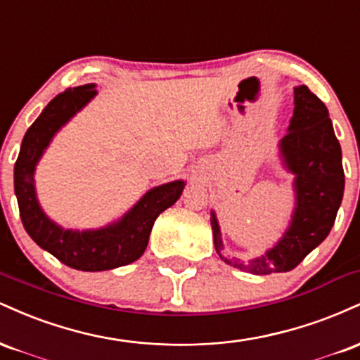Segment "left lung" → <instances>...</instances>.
<instances>
[{"label": "left lung", "mask_w": 360, "mask_h": 360, "mask_svg": "<svg viewBox=\"0 0 360 360\" xmlns=\"http://www.w3.org/2000/svg\"><path fill=\"white\" fill-rule=\"evenodd\" d=\"M283 166L295 174V212L281 240L250 260L226 255L220 225L212 212L214 250L223 262L255 276L288 272L328 237L344 196L342 148L328 110L308 86L295 88V111L288 134L279 142Z\"/></svg>", "instance_id": "obj_1"}]
</instances>
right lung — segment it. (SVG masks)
<instances>
[{
	"label": "right lung",
	"instance_id": "obj_1",
	"mask_svg": "<svg viewBox=\"0 0 360 360\" xmlns=\"http://www.w3.org/2000/svg\"><path fill=\"white\" fill-rule=\"evenodd\" d=\"M96 84L69 88L45 106L25 134L15 162V194L22 223L32 240L62 264L96 272L127 266L147 249L152 226L160 213L179 200L184 181L152 188L118 221L98 230H69L52 221L40 208L35 193V167L53 135L96 96Z\"/></svg>",
	"mask_w": 360,
	"mask_h": 360
}]
</instances>
